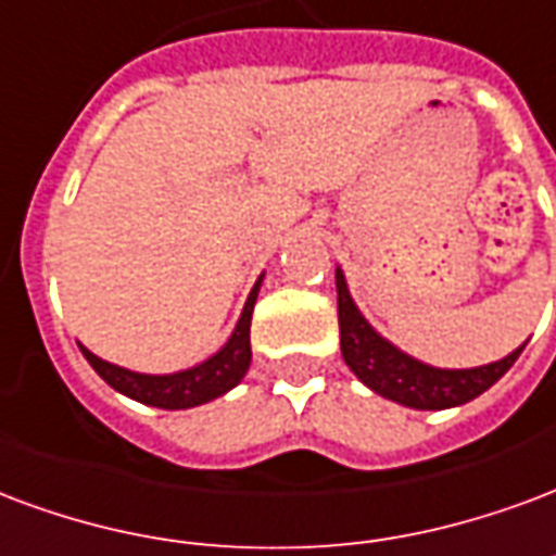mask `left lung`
Returning <instances> with one entry per match:
<instances>
[{"label": "left lung", "instance_id": "1", "mask_svg": "<svg viewBox=\"0 0 556 556\" xmlns=\"http://www.w3.org/2000/svg\"><path fill=\"white\" fill-rule=\"evenodd\" d=\"M336 291H339L341 356L348 362V368L371 392L409 409H451V406L475 401L513 368V362L519 359V353L528 344L525 341L504 359L477 365V368H435L409 356L374 330L359 306L353 303L341 267H336Z\"/></svg>", "mask_w": 556, "mask_h": 556}]
</instances>
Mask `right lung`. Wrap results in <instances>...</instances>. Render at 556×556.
I'll return each instance as SVG.
<instances>
[{
  "mask_svg": "<svg viewBox=\"0 0 556 556\" xmlns=\"http://www.w3.org/2000/svg\"><path fill=\"white\" fill-rule=\"evenodd\" d=\"M262 279H256V286L250 291V298L244 303V312L238 318L236 330L226 339V344L217 353H212L208 359L197 362L191 368L174 374H141L121 368L114 362L100 359L97 353H90L85 344H79L85 359L90 362V368L100 374L102 380L109 382L114 392L126 394L131 401L147 406H159V409H191V406L208 404L229 389H236L238 382L244 380L253 351H250V320H253V306H256L258 289Z\"/></svg>",
  "mask_w": 556,
  "mask_h": 556,
  "instance_id": "add662e5",
  "label": "right lung"
}]
</instances>
